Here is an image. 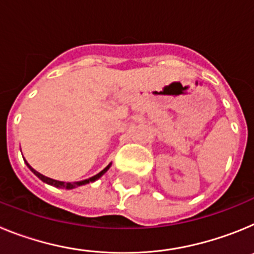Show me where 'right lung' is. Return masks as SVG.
<instances>
[{
	"instance_id": "add662e5",
	"label": "right lung",
	"mask_w": 254,
	"mask_h": 254,
	"mask_svg": "<svg viewBox=\"0 0 254 254\" xmlns=\"http://www.w3.org/2000/svg\"><path fill=\"white\" fill-rule=\"evenodd\" d=\"M25 163H26V165H28V168H29V169H30L31 172L34 173L35 176H37L38 178L40 179V181H43L44 183H47V185L55 186V187H57V188H66V190H72V188H76V187H80V186L87 185V183H90V182H95L96 179H99L100 177H102L103 174H104V173L107 172V170L109 169V168H111V165H112V163H111V164H109V165H108V167H105L104 169L102 170V172H100V173H98V174H96V176L91 177V178H89V179H85V181H80V182H72V183H71V182H67V183H64V182H61V181H55V179L48 178V177L43 176V174H40V173H38L37 170H34V169H33V168L30 167V165H29V164H28V161L25 160Z\"/></svg>"
}]
</instances>
